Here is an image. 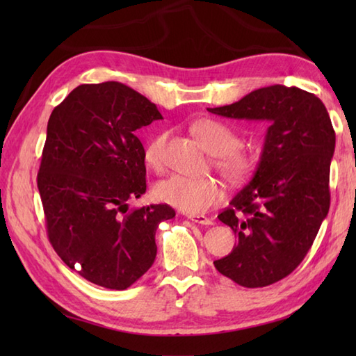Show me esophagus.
<instances>
[{
	"label": "esophagus",
	"instance_id": "esophagus-1",
	"mask_svg": "<svg viewBox=\"0 0 356 356\" xmlns=\"http://www.w3.org/2000/svg\"><path fill=\"white\" fill-rule=\"evenodd\" d=\"M186 217L190 218L191 222L199 223V225H213V220L209 217L203 216V214H186Z\"/></svg>",
	"mask_w": 356,
	"mask_h": 356
}]
</instances>
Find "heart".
<instances>
[{
  "label": "heart",
  "mask_w": 356,
  "mask_h": 356,
  "mask_svg": "<svg viewBox=\"0 0 356 356\" xmlns=\"http://www.w3.org/2000/svg\"><path fill=\"white\" fill-rule=\"evenodd\" d=\"M194 134L211 153L216 154L214 163L226 179L240 182L252 171L254 156L237 148L238 136L229 125L220 120L203 119L193 127ZM166 133L154 136L145 147V162L151 170L159 171L163 165V148ZM156 197L184 213H205L223 197V186L214 177H190L182 174L161 180L154 188Z\"/></svg>",
  "instance_id": "b5f03b06"
}]
</instances>
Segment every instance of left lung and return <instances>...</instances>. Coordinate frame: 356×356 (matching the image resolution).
<instances>
[{"mask_svg": "<svg viewBox=\"0 0 356 356\" xmlns=\"http://www.w3.org/2000/svg\"><path fill=\"white\" fill-rule=\"evenodd\" d=\"M208 111L269 122L252 180L218 214L238 243L214 261L222 275L240 286H269L303 261L329 213L335 151L329 113L315 95L280 84Z\"/></svg>", "mask_w": 356, "mask_h": 356, "instance_id": "1", "label": "left lung"}]
</instances>
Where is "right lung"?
<instances>
[{
  "instance_id": "add662e5",
  "label": "right lung",
  "mask_w": 356,
  "mask_h": 356,
  "mask_svg": "<svg viewBox=\"0 0 356 356\" xmlns=\"http://www.w3.org/2000/svg\"><path fill=\"white\" fill-rule=\"evenodd\" d=\"M162 119L120 82L82 84L51 111L38 172L49 240L81 277L124 291L154 263L156 231L170 205L128 211L147 191L139 128Z\"/></svg>"
}]
</instances>
